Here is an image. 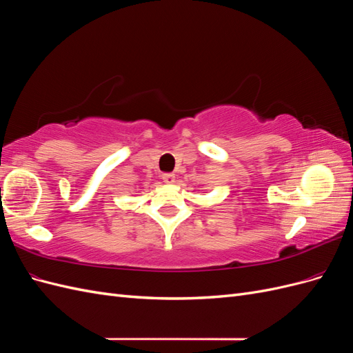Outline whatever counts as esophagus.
Instances as JSON below:
<instances>
[{"label":"esophagus","mask_w":353,"mask_h":353,"mask_svg":"<svg viewBox=\"0 0 353 353\" xmlns=\"http://www.w3.org/2000/svg\"><path fill=\"white\" fill-rule=\"evenodd\" d=\"M163 181L166 184H174L175 183V174H163Z\"/></svg>","instance_id":"esophagus-1"}]
</instances>
